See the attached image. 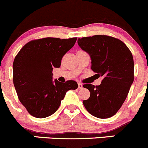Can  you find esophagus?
I'll list each match as a JSON object with an SVG mask.
<instances>
[{"label":"esophagus","instance_id":"obj_1","mask_svg":"<svg viewBox=\"0 0 148 148\" xmlns=\"http://www.w3.org/2000/svg\"><path fill=\"white\" fill-rule=\"evenodd\" d=\"M78 88H79V89H82V88H83L82 84L78 83Z\"/></svg>","mask_w":148,"mask_h":148}]
</instances>
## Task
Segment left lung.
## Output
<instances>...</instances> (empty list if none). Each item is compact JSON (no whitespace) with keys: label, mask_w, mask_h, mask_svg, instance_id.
I'll list each match as a JSON object with an SVG mask.
<instances>
[{"label":"left lung","mask_w":148,"mask_h":148,"mask_svg":"<svg viewBox=\"0 0 148 148\" xmlns=\"http://www.w3.org/2000/svg\"><path fill=\"white\" fill-rule=\"evenodd\" d=\"M82 50L90 55L91 69L100 85L86 84L90 97L83 101L86 110L97 118L112 117L122 107L134 81V61L130 50L118 38L95 35L78 39Z\"/></svg>","instance_id":"1"}]
</instances>
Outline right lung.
Returning <instances> with one entry per match:
<instances>
[{"label": "right lung", "instance_id": "right-lung-1", "mask_svg": "<svg viewBox=\"0 0 148 148\" xmlns=\"http://www.w3.org/2000/svg\"><path fill=\"white\" fill-rule=\"evenodd\" d=\"M77 38L32 40L21 48L13 64V81L21 103L31 115L44 118L59 109L67 91L78 84L52 81L53 67L59 68L62 59L71 49Z\"/></svg>", "mask_w": 148, "mask_h": 148}]
</instances>
